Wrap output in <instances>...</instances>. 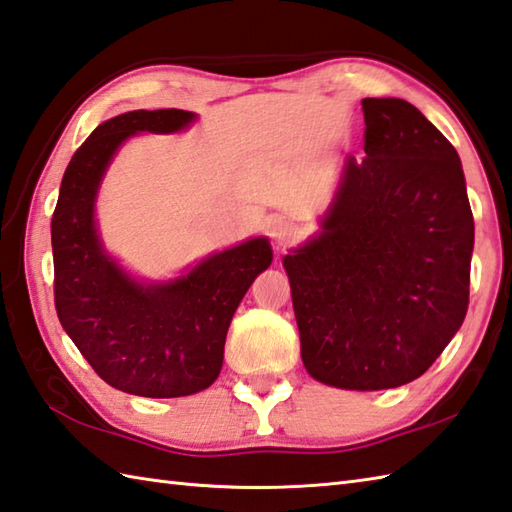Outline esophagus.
I'll list each match as a JSON object with an SVG mask.
<instances>
[{
    "label": "esophagus",
    "instance_id": "esophagus-1",
    "mask_svg": "<svg viewBox=\"0 0 512 512\" xmlns=\"http://www.w3.org/2000/svg\"><path fill=\"white\" fill-rule=\"evenodd\" d=\"M269 236H271V241H274V245L278 249H285L296 238L294 225L287 223V221H274L269 225Z\"/></svg>",
    "mask_w": 512,
    "mask_h": 512
}]
</instances>
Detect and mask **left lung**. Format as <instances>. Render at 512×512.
Returning <instances> with one entry per match:
<instances>
[{
  "instance_id": "1",
  "label": "left lung",
  "mask_w": 512,
  "mask_h": 512,
  "mask_svg": "<svg viewBox=\"0 0 512 512\" xmlns=\"http://www.w3.org/2000/svg\"><path fill=\"white\" fill-rule=\"evenodd\" d=\"M362 110L367 156H344L318 234L283 267L307 373L380 391L420 378L462 327L475 223L444 134L404 99Z\"/></svg>"
}]
</instances>
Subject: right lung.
Segmentation results:
<instances>
[{
    "mask_svg": "<svg viewBox=\"0 0 512 512\" xmlns=\"http://www.w3.org/2000/svg\"><path fill=\"white\" fill-rule=\"evenodd\" d=\"M194 121V112L176 108L103 121L70 159L52 214L61 327L101 380L141 398H181L210 387L223 367L234 311L274 258L267 238L256 236L176 278L141 280L108 254L97 196L119 148L141 132L174 134Z\"/></svg>",
    "mask_w": 512,
    "mask_h": 512,
    "instance_id": "right-lung-1",
    "label": "right lung"
}]
</instances>
